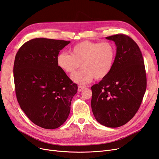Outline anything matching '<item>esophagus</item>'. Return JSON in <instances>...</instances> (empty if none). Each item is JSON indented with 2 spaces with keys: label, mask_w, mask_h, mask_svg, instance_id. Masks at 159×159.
Returning <instances> with one entry per match:
<instances>
[{
  "label": "esophagus",
  "mask_w": 159,
  "mask_h": 159,
  "mask_svg": "<svg viewBox=\"0 0 159 159\" xmlns=\"http://www.w3.org/2000/svg\"><path fill=\"white\" fill-rule=\"evenodd\" d=\"M85 86H83V85H79L78 86V91H80H80H82L84 89H85Z\"/></svg>",
  "instance_id": "34e87169"
}]
</instances>
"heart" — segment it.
Returning a JSON list of instances; mask_svg holds the SVG:
<instances>
[{
	"mask_svg": "<svg viewBox=\"0 0 159 159\" xmlns=\"http://www.w3.org/2000/svg\"><path fill=\"white\" fill-rule=\"evenodd\" d=\"M116 56L115 46L109 42L82 41L71 49V54L61 52L57 56V64L68 74H73L82 66L83 69L71 75L75 82L85 84L93 80H102L112 70Z\"/></svg>",
	"mask_w": 159,
	"mask_h": 159,
	"instance_id": "b5f03b06",
	"label": "heart"
}]
</instances>
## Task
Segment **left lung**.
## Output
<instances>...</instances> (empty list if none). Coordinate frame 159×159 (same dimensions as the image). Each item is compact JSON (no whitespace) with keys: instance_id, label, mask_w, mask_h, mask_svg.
<instances>
[{"instance_id":"obj_1","label":"left lung","mask_w":159,"mask_h":159,"mask_svg":"<svg viewBox=\"0 0 159 159\" xmlns=\"http://www.w3.org/2000/svg\"><path fill=\"white\" fill-rule=\"evenodd\" d=\"M117 53L112 70L91 87V109L95 119L107 127L126 124L136 114L147 88L145 64L140 48L125 34L106 37Z\"/></svg>"}]
</instances>
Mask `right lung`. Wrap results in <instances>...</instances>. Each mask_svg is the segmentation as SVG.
Instances as JSON below:
<instances>
[{
  "instance_id": "1",
  "label": "right lung",
  "mask_w": 159,
  "mask_h": 159,
  "mask_svg": "<svg viewBox=\"0 0 159 159\" xmlns=\"http://www.w3.org/2000/svg\"><path fill=\"white\" fill-rule=\"evenodd\" d=\"M70 41L34 38L18 50L14 63L18 102L30 121L53 129L68 119L71 99L78 91L57 64V56Z\"/></svg>"
}]
</instances>
